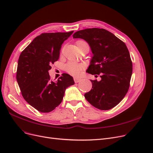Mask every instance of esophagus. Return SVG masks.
I'll return each instance as SVG.
<instances>
[{"label":"esophagus","mask_w":153,"mask_h":153,"mask_svg":"<svg viewBox=\"0 0 153 153\" xmlns=\"http://www.w3.org/2000/svg\"><path fill=\"white\" fill-rule=\"evenodd\" d=\"M81 80H82V78H78V77H75L74 78V81H75V83L80 82Z\"/></svg>","instance_id":"obj_1"}]
</instances>
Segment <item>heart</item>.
<instances>
[{"label":"heart","instance_id":"heart-1","mask_svg":"<svg viewBox=\"0 0 153 153\" xmlns=\"http://www.w3.org/2000/svg\"><path fill=\"white\" fill-rule=\"evenodd\" d=\"M76 45L78 48L79 49V50H82V49L86 47H89V45L87 42L83 40L77 41L76 42ZM83 68H84V66L83 64L75 62H72V61L68 62L65 65V66L66 71L67 73H68L69 74L71 75H74V76L80 75L81 72L82 71Z\"/></svg>","mask_w":153,"mask_h":153}]
</instances>
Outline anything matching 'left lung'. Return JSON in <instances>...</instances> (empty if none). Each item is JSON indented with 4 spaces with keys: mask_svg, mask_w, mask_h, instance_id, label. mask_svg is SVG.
Returning a JSON list of instances; mask_svg holds the SVG:
<instances>
[{
    "mask_svg": "<svg viewBox=\"0 0 153 153\" xmlns=\"http://www.w3.org/2000/svg\"><path fill=\"white\" fill-rule=\"evenodd\" d=\"M73 37L88 42L94 56L87 72L101 77L99 82L90 80L92 88L85 94V99L100 110L112 108L124 99L130 86L132 63L126 44L112 33L100 28L78 30Z\"/></svg>",
    "mask_w": 153,
    "mask_h": 153,
    "instance_id": "8db88e82",
    "label": "left lung"
}]
</instances>
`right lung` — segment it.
<instances>
[{"label": "right lung", "mask_w": 153, "mask_h": 153, "mask_svg": "<svg viewBox=\"0 0 153 153\" xmlns=\"http://www.w3.org/2000/svg\"><path fill=\"white\" fill-rule=\"evenodd\" d=\"M73 33H42L20 54L16 72L18 85L24 100L41 112L53 111L62 102L66 88L75 83L67 73L53 81L48 72L59 59L63 42Z\"/></svg>", "instance_id": "add662e5"}]
</instances>
